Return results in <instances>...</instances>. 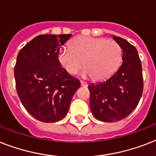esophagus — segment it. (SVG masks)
<instances>
[{"label": "esophagus", "mask_w": 156, "mask_h": 156, "mask_svg": "<svg viewBox=\"0 0 156 156\" xmlns=\"http://www.w3.org/2000/svg\"><path fill=\"white\" fill-rule=\"evenodd\" d=\"M81 86L83 87H87V83H84V82H81Z\"/></svg>", "instance_id": "34e87169"}]
</instances>
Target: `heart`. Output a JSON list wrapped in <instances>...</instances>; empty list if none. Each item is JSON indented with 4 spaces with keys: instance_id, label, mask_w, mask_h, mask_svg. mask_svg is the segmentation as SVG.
I'll use <instances>...</instances> for the list:
<instances>
[{
    "instance_id": "1",
    "label": "heart",
    "mask_w": 156,
    "mask_h": 156,
    "mask_svg": "<svg viewBox=\"0 0 156 156\" xmlns=\"http://www.w3.org/2000/svg\"><path fill=\"white\" fill-rule=\"evenodd\" d=\"M122 60V49L113 40L104 38L79 36L72 41L69 48H61L58 61L69 74H75L86 66L83 77L95 81L105 80L113 74Z\"/></svg>"
}]
</instances>
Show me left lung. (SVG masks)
<instances>
[{"label":"left lung","mask_w":156,"mask_h":156,"mask_svg":"<svg viewBox=\"0 0 156 156\" xmlns=\"http://www.w3.org/2000/svg\"><path fill=\"white\" fill-rule=\"evenodd\" d=\"M112 38L122 49L123 63L108 79L88 86L91 112L104 122L128 116L138 105L143 90V69L136 48L122 38Z\"/></svg>","instance_id":"obj_1"}]
</instances>
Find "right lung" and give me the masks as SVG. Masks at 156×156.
<instances>
[{
  "label": "right lung",
  "instance_id": "obj_1",
  "mask_svg": "<svg viewBox=\"0 0 156 156\" xmlns=\"http://www.w3.org/2000/svg\"><path fill=\"white\" fill-rule=\"evenodd\" d=\"M68 35H41L20 50L14 67L16 89L29 113L45 123L56 122L68 112L80 82L58 61L60 48Z\"/></svg>",
  "mask_w": 156,
  "mask_h": 156
}]
</instances>
